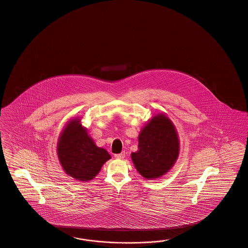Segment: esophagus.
I'll return each instance as SVG.
<instances>
[{
  "label": "esophagus",
  "instance_id": "1",
  "mask_svg": "<svg viewBox=\"0 0 248 248\" xmlns=\"http://www.w3.org/2000/svg\"><path fill=\"white\" fill-rule=\"evenodd\" d=\"M114 156H115V158H117V159H124V158L125 157V152L124 151V152H122V153H120V154L114 155Z\"/></svg>",
  "mask_w": 248,
  "mask_h": 248
}]
</instances>
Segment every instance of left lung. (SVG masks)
Segmentation results:
<instances>
[{"label": "left lung", "instance_id": "8db88e82", "mask_svg": "<svg viewBox=\"0 0 248 248\" xmlns=\"http://www.w3.org/2000/svg\"><path fill=\"white\" fill-rule=\"evenodd\" d=\"M180 139L174 124L165 113L154 115L141 129L138 150L131 157L146 180L158 179L173 168L180 155Z\"/></svg>", "mask_w": 248, "mask_h": 248}]
</instances>
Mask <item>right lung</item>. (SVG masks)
Returning a JSON list of instances; mask_svg holds the SVG:
<instances>
[{
	"label": "right lung",
	"mask_w": 248,
	"mask_h": 248,
	"mask_svg": "<svg viewBox=\"0 0 248 248\" xmlns=\"http://www.w3.org/2000/svg\"><path fill=\"white\" fill-rule=\"evenodd\" d=\"M57 155L67 175L86 182L93 180L103 164L111 158L106 149L94 143L78 117L69 120L62 130L57 145Z\"/></svg>",
	"instance_id": "1"
}]
</instances>
